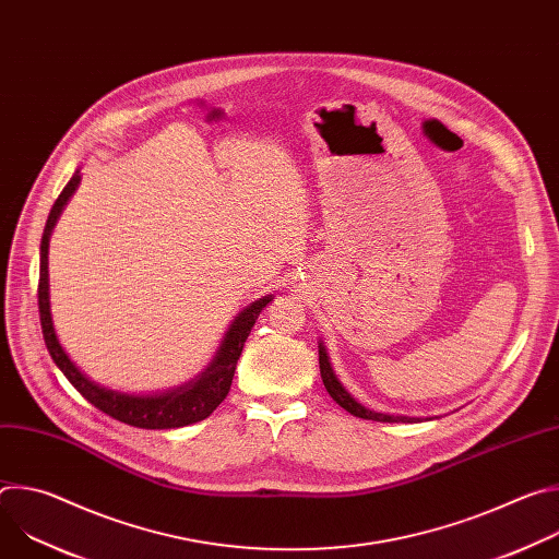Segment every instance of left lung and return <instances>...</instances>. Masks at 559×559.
I'll list each match as a JSON object with an SVG mask.
<instances>
[{"label":"left lung","instance_id":"8db88e82","mask_svg":"<svg viewBox=\"0 0 559 559\" xmlns=\"http://www.w3.org/2000/svg\"><path fill=\"white\" fill-rule=\"evenodd\" d=\"M318 365H321V376H323V384L325 389L330 391V395L334 397V401L345 409L349 412L352 416L356 418H362V420H376V423H414L416 418H407V416H384V414H376V412H369L365 409L360 403H356L354 397L345 391V386L338 382L332 365H330V358H328V352L325 347L321 345L318 347Z\"/></svg>","mask_w":559,"mask_h":559}]
</instances>
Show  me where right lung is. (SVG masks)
I'll list each match as a JSON object with an SVG mask.
<instances>
[{"mask_svg":"<svg viewBox=\"0 0 559 559\" xmlns=\"http://www.w3.org/2000/svg\"><path fill=\"white\" fill-rule=\"evenodd\" d=\"M79 173L72 175V179L66 183L57 201L52 203V210L48 214L44 236H41V259H39V285H37V300H39V321H41V332L44 341L48 347V354L52 356L55 365L63 371V376L70 380V384L82 393L91 405H95L99 412L108 414L110 418L126 423L130 427L139 429H177L186 427L192 423H199L207 418L221 403L223 397L229 391L234 369L238 362V356L243 352V345L257 323L259 313L263 307L272 300V296H265L257 302H252L248 309L236 316V321L231 323L229 332L223 338V345L212 360V365L190 384L168 391L164 395H126L110 391L106 386L95 384L88 380L82 371L74 367V362L66 356L61 349L55 330H52V318H50V302H48V241H50V231L66 205V201L72 197L74 188L79 186Z\"/></svg>","mask_w":559,"mask_h":559,"instance_id":"1","label":"right lung"}]
</instances>
